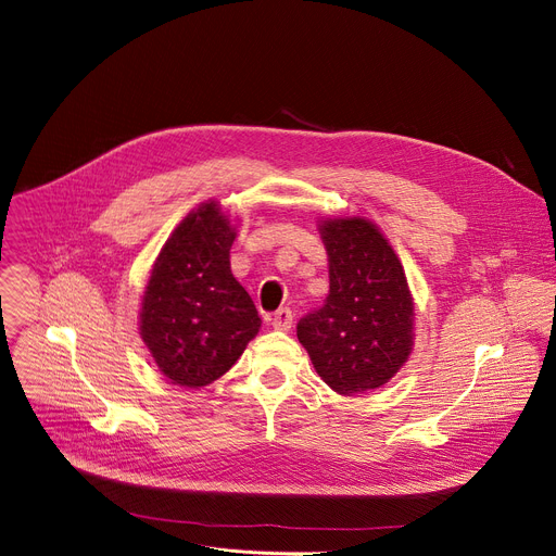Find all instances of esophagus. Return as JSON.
Masks as SVG:
<instances>
[{
    "instance_id": "obj_1",
    "label": "esophagus",
    "mask_w": 556,
    "mask_h": 556,
    "mask_svg": "<svg viewBox=\"0 0 556 556\" xmlns=\"http://www.w3.org/2000/svg\"><path fill=\"white\" fill-rule=\"evenodd\" d=\"M270 326H273L275 330H279V332L290 330V326H292V312H290L288 307H279V309L273 314Z\"/></svg>"
}]
</instances>
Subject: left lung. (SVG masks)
Listing matches in <instances>:
<instances>
[{"label":"left lung","mask_w":556,"mask_h":556,"mask_svg":"<svg viewBox=\"0 0 556 556\" xmlns=\"http://www.w3.org/2000/svg\"><path fill=\"white\" fill-rule=\"evenodd\" d=\"M328 253L326 305L296 326L316 374L339 395L389 382L409 361L416 307L401 257L387 235L363 215L321 217Z\"/></svg>","instance_id":"8db88e82"}]
</instances>
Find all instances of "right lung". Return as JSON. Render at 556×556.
Segmentation results:
<instances>
[{
	"mask_svg": "<svg viewBox=\"0 0 556 556\" xmlns=\"http://www.w3.org/2000/svg\"><path fill=\"white\" fill-rule=\"evenodd\" d=\"M237 219L213 198L172 230L138 309V330L161 376L185 389L222 378L257 337L262 319L230 273Z\"/></svg>",
	"mask_w": 556,
	"mask_h": 556,
	"instance_id": "1",
	"label": "right lung"
}]
</instances>
